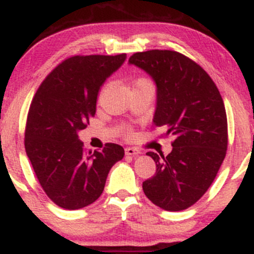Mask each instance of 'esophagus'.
<instances>
[{"instance_id":"obj_1","label":"esophagus","mask_w":254,"mask_h":254,"mask_svg":"<svg viewBox=\"0 0 254 254\" xmlns=\"http://www.w3.org/2000/svg\"><path fill=\"white\" fill-rule=\"evenodd\" d=\"M125 151H126V155H129V156H133V157L138 156V155L140 154V151L135 148H126Z\"/></svg>"}]
</instances>
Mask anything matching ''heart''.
Returning a JSON list of instances; mask_svg holds the SVG:
<instances>
[{
  "label": "heart",
  "instance_id": "1",
  "mask_svg": "<svg viewBox=\"0 0 254 254\" xmlns=\"http://www.w3.org/2000/svg\"><path fill=\"white\" fill-rule=\"evenodd\" d=\"M150 81L149 80H146V78H144V77H140V78H138L137 81H135V86H139V84H145V83H149ZM122 132H124V134L125 135H130V128L129 127H127V126H124L122 127Z\"/></svg>",
  "mask_w": 254,
  "mask_h": 254
}]
</instances>
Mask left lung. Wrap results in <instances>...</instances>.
Here are the masks:
<instances>
[{
    "instance_id": "8db88e82",
    "label": "left lung",
    "mask_w": 254,
    "mask_h": 254,
    "mask_svg": "<svg viewBox=\"0 0 254 254\" xmlns=\"http://www.w3.org/2000/svg\"><path fill=\"white\" fill-rule=\"evenodd\" d=\"M129 64L154 78V124L176 137L167 156L146 152L156 163V173L143 183L144 193L166 211L189 208L211 187L226 155L228 121L222 95L208 73L179 52H138Z\"/></svg>"
}]
</instances>
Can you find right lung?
<instances>
[{
	"instance_id": "add662e5",
	"label": "right lung",
	"mask_w": 254,
	"mask_h": 254,
	"mask_svg": "<svg viewBox=\"0 0 254 254\" xmlns=\"http://www.w3.org/2000/svg\"><path fill=\"white\" fill-rule=\"evenodd\" d=\"M125 59V53L70 57L48 73L32 99L26 155L43 191L62 208L93 203L110 168L124 157V148L114 143H106L103 151H86L77 132L89 125L100 87Z\"/></svg>"
}]
</instances>
